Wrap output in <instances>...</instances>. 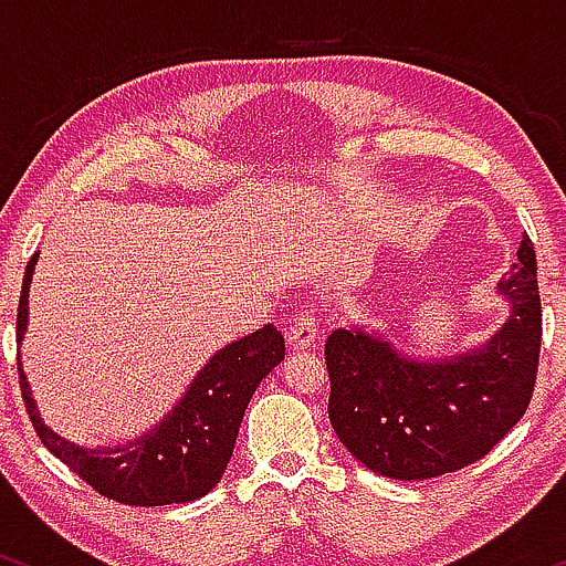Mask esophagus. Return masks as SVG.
Returning <instances> with one entry per match:
<instances>
[{
	"instance_id": "34e87169",
	"label": "esophagus",
	"mask_w": 566,
	"mask_h": 566,
	"mask_svg": "<svg viewBox=\"0 0 566 566\" xmlns=\"http://www.w3.org/2000/svg\"><path fill=\"white\" fill-rule=\"evenodd\" d=\"M316 335H319V324H316L314 316H311L308 311L295 314V319L290 322V333H287L290 346L292 348H308L311 343L316 340Z\"/></svg>"
}]
</instances>
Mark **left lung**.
I'll return each instance as SVG.
<instances>
[{
    "mask_svg": "<svg viewBox=\"0 0 566 566\" xmlns=\"http://www.w3.org/2000/svg\"><path fill=\"white\" fill-rule=\"evenodd\" d=\"M497 282L511 314L490 340L444 359H418L361 324L327 337L329 423L369 471L433 479L484 458L527 412L543 311L530 237Z\"/></svg>",
    "mask_w": 566,
    "mask_h": 566,
    "instance_id": "1",
    "label": "left lung"
}]
</instances>
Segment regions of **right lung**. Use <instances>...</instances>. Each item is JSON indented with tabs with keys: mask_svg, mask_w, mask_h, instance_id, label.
Wrapping results in <instances>:
<instances>
[{
	"mask_svg": "<svg viewBox=\"0 0 566 566\" xmlns=\"http://www.w3.org/2000/svg\"><path fill=\"white\" fill-rule=\"evenodd\" d=\"M39 261L31 255L18 303V346L29 327V287ZM284 359V337L274 324L229 343L210 356L186 394L157 426L114 447H80L63 439L39 415L18 356L25 409L39 439L93 490L125 505L191 503L220 482L252 394Z\"/></svg>",
	"mask_w": 566,
	"mask_h": 566,
	"instance_id": "right-lung-1",
	"label": "right lung"
}]
</instances>
